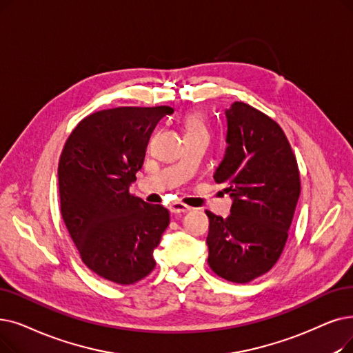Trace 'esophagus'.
Listing matches in <instances>:
<instances>
[{
    "mask_svg": "<svg viewBox=\"0 0 353 353\" xmlns=\"http://www.w3.org/2000/svg\"><path fill=\"white\" fill-rule=\"evenodd\" d=\"M168 209H170V212H172V213H174V214H179V213H188V212L190 210V208H189V206L183 205V203H180V202H173V203H170V206H168Z\"/></svg>",
    "mask_w": 353,
    "mask_h": 353,
    "instance_id": "obj_1",
    "label": "esophagus"
}]
</instances>
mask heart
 Segmentation results:
<instances>
[{
  "instance_id": "obj_1",
  "label": "heart",
  "mask_w": 353,
  "mask_h": 353,
  "mask_svg": "<svg viewBox=\"0 0 353 353\" xmlns=\"http://www.w3.org/2000/svg\"><path fill=\"white\" fill-rule=\"evenodd\" d=\"M183 128L186 135H205L208 137L206 118L202 112H190L183 118Z\"/></svg>"
}]
</instances>
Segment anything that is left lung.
Instances as JSON below:
<instances>
[{"mask_svg":"<svg viewBox=\"0 0 353 353\" xmlns=\"http://www.w3.org/2000/svg\"><path fill=\"white\" fill-rule=\"evenodd\" d=\"M226 115V151L213 179L232 199L226 219L206 212L209 267L243 284L268 272L284 250L300 196L297 160L277 122L248 103Z\"/></svg>","mask_w":353,"mask_h":353,"instance_id":"1","label":"left lung"}]
</instances>
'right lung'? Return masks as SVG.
Returning <instances> with one entry per match:
<instances>
[{
  "label": "right lung",
  "mask_w": 353,
  "mask_h": 353,
  "mask_svg": "<svg viewBox=\"0 0 353 353\" xmlns=\"http://www.w3.org/2000/svg\"><path fill=\"white\" fill-rule=\"evenodd\" d=\"M170 106H121L83 118L59 161L60 210L82 261L99 277L128 285L154 270L170 213L130 193L152 130Z\"/></svg>",
  "instance_id": "obj_1"
}]
</instances>
